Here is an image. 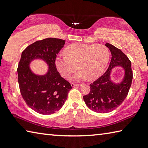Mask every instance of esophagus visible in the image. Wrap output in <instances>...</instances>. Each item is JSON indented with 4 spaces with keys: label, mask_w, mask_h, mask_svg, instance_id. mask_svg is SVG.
<instances>
[{
    "label": "esophagus",
    "mask_w": 148,
    "mask_h": 148,
    "mask_svg": "<svg viewBox=\"0 0 148 148\" xmlns=\"http://www.w3.org/2000/svg\"><path fill=\"white\" fill-rule=\"evenodd\" d=\"M71 86H72V87H75V86H79V84H75V83H71Z\"/></svg>",
    "instance_id": "esophagus-1"
}]
</instances>
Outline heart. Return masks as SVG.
I'll use <instances>...</instances> for the list:
<instances>
[{"instance_id":"b5f03b06","label":"heart","mask_w":148,"mask_h":148,"mask_svg":"<svg viewBox=\"0 0 148 148\" xmlns=\"http://www.w3.org/2000/svg\"><path fill=\"white\" fill-rule=\"evenodd\" d=\"M65 56L58 57L55 66L61 75L68 78L77 68L73 77L75 80L96 79L104 72L110 58V51L102 44H75L67 47Z\"/></svg>"}]
</instances>
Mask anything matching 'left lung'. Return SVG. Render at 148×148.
I'll return each mask as SVG.
<instances>
[{"mask_svg":"<svg viewBox=\"0 0 148 148\" xmlns=\"http://www.w3.org/2000/svg\"><path fill=\"white\" fill-rule=\"evenodd\" d=\"M105 46L110 50L111 60L107 71L98 79L90 84V92L83 97L87 106L97 113H106L119 107L129 92L133 79L132 63L121 49L112 44ZM124 68L125 75L121 83H114L110 79L111 70L115 66Z\"/></svg>","mask_w":148,"mask_h":148,"instance_id":"left-lung-1","label":"left lung"}]
</instances>
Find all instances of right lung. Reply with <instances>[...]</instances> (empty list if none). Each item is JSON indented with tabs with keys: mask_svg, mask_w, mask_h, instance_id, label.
<instances>
[{
	"mask_svg": "<svg viewBox=\"0 0 148 148\" xmlns=\"http://www.w3.org/2000/svg\"><path fill=\"white\" fill-rule=\"evenodd\" d=\"M65 40L47 38L28 46L22 53L17 72L21 93L28 106L42 115H51L64 104L71 86L60 76L55 66V59ZM35 59H40L49 66L47 73L37 75L29 64Z\"/></svg>",
	"mask_w": 148,
	"mask_h": 148,
	"instance_id": "obj_1",
	"label": "right lung"
}]
</instances>
